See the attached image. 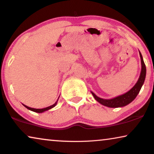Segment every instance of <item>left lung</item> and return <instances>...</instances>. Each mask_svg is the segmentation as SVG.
Listing matches in <instances>:
<instances>
[{"label":"left lung","mask_w":154,"mask_h":154,"mask_svg":"<svg viewBox=\"0 0 154 154\" xmlns=\"http://www.w3.org/2000/svg\"><path fill=\"white\" fill-rule=\"evenodd\" d=\"M140 52V56L141 59V64H142V69H141V73L139 77V79L135 85L133 86V88H131L129 91L126 92L125 94H121L118 97H116L114 98L109 99V100H105V99H102L96 95L94 92H91L92 95H93L94 98L99 103L101 104L106 106L107 107H110V108H118V107H123L125 106L126 105L129 104L131 103L137 94L140 92L141 88H142L143 84L144 83L145 78H146V66L143 60V57L141 52Z\"/></svg>","instance_id":"8db88e82"}]
</instances>
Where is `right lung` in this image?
Instances as JSON below:
<instances>
[{"label":"right lung","instance_id":"1","mask_svg":"<svg viewBox=\"0 0 154 154\" xmlns=\"http://www.w3.org/2000/svg\"><path fill=\"white\" fill-rule=\"evenodd\" d=\"M59 99V98H58ZM57 101H58V100H57V102L54 103V104H52V105H51V106H48V107H46V108H43V109H34V108H31V107H29V106H26V105H24V104H23L24 105V106L26 107V109H28L29 110H31V111H34V112H36V113H43V112H44V111H48V110H50V109H52L53 108V107H54L57 105Z\"/></svg>","mask_w":154,"mask_h":154}]
</instances>
